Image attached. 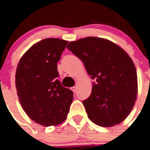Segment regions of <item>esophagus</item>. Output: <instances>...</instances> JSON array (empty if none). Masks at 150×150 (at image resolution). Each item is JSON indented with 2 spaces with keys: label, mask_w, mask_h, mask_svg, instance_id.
<instances>
[{
  "label": "esophagus",
  "mask_w": 150,
  "mask_h": 150,
  "mask_svg": "<svg viewBox=\"0 0 150 150\" xmlns=\"http://www.w3.org/2000/svg\"><path fill=\"white\" fill-rule=\"evenodd\" d=\"M72 90L73 91L74 93H76V91H77V87H72Z\"/></svg>",
  "instance_id": "34e87169"
}]
</instances>
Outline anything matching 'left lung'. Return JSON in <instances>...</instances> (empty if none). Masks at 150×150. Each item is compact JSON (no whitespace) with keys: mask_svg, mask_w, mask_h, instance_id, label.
<instances>
[{"mask_svg":"<svg viewBox=\"0 0 150 150\" xmlns=\"http://www.w3.org/2000/svg\"><path fill=\"white\" fill-rule=\"evenodd\" d=\"M67 48L95 80L90 97L83 101L89 119L102 127L122 122L137 95V72L129 55L116 43L93 36L70 42Z\"/></svg>","mask_w":150,"mask_h":150,"instance_id":"left-lung-1","label":"left lung"}]
</instances>
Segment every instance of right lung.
I'll return each mask as SVG.
<instances>
[{"mask_svg":"<svg viewBox=\"0 0 150 150\" xmlns=\"http://www.w3.org/2000/svg\"><path fill=\"white\" fill-rule=\"evenodd\" d=\"M67 43L57 38L35 43L16 68V87L21 107L32 120L44 126L62 123L73 100V92L57 79V62Z\"/></svg>","mask_w":150,"mask_h":150,"instance_id":"add662e5","label":"right lung"}]
</instances>
